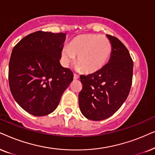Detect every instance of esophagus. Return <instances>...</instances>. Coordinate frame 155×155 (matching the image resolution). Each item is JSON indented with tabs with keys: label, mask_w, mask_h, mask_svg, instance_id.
Returning <instances> with one entry per match:
<instances>
[{
	"label": "esophagus",
	"mask_w": 155,
	"mask_h": 155,
	"mask_svg": "<svg viewBox=\"0 0 155 155\" xmlns=\"http://www.w3.org/2000/svg\"><path fill=\"white\" fill-rule=\"evenodd\" d=\"M79 79V76L77 75L76 74H74V79L76 80V79Z\"/></svg>",
	"instance_id": "34e87169"
}]
</instances>
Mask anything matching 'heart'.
I'll return each instance as SVG.
<instances>
[{
	"instance_id": "heart-1",
	"label": "heart",
	"mask_w": 155,
	"mask_h": 155,
	"mask_svg": "<svg viewBox=\"0 0 155 155\" xmlns=\"http://www.w3.org/2000/svg\"><path fill=\"white\" fill-rule=\"evenodd\" d=\"M111 52L112 45L108 39L99 35H81L62 49L61 59L64 65H68L77 57V67L86 74H93L106 66Z\"/></svg>"
}]
</instances>
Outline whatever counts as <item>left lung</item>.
Masks as SVG:
<instances>
[{
  "label": "left lung",
  "mask_w": 155,
  "mask_h": 155,
  "mask_svg": "<svg viewBox=\"0 0 155 155\" xmlns=\"http://www.w3.org/2000/svg\"><path fill=\"white\" fill-rule=\"evenodd\" d=\"M107 37L112 45L108 64L96 73L80 76L83 88L79 94V108L91 120L114 114L128 96L133 81V61L128 50L117 38Z\"/></svg>",
  "instance_id": "8db88e82"
}]
</instances>
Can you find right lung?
<instances>
[{
  "mask_svg": "<svg viewBox=\"0 0 155 155\" xmlns=\"http://www.w3.org/2000/svg\"><path fill=\"white\" fill-rule=\"evenodd\" d=\"M65 33L37 31L22 39L12 51L8 81L14 99L35 116L52 113L74 74L59 62Z\"/></svg>",
  "mask_w": 155,
  "mask_h": 155,
  "instance_id": "right-lung-1",
  "label": "right lung"
}]
</instances>
